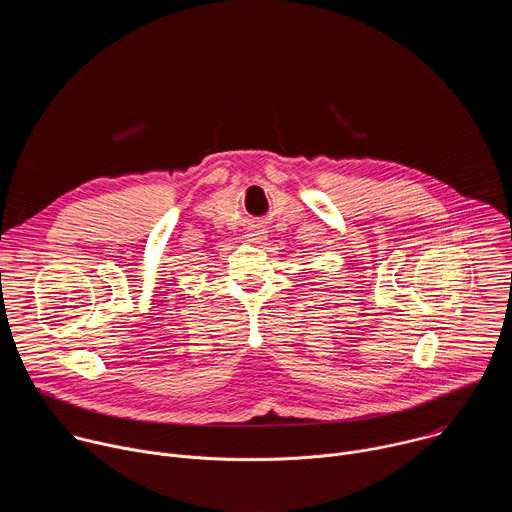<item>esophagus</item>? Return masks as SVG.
Returning <instances> with one entry per match:
<instances>
[{"label": "esophagus", "instance_id": "obj_1", "mask_svg": "<svg viewBox=\"0 0 512 512\" xmlns=\"http://www.w3.org/2000/svg\"><path fill=\"white\" fill-rule=\"evenodd\" d=\"M247 241H251V243H263L267 237H265V231L261 229V227H251L249 231H247Z\"/></svg>", "mask_w": 512, "mask_h": 512}]
</instances>
